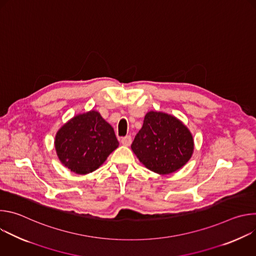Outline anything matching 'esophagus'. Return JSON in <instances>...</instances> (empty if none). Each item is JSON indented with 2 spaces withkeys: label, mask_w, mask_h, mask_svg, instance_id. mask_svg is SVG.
<instances>
[{
  "label": "esophagus",
  "mask_w": 256,
  "mask_h": 256,
  "mask_svg": "<svg viewBox=\"0 0 256 256\" xmlns=\"http://www.w3.org/2000/svg\"><path fill=\"white\" fill-rule=\"evenodd\" d=\"M120 142L124 146H130L132 144V136H126L120 138Z\"/></svg>",
  "instance_id": "34e87169"
}]
</instances>
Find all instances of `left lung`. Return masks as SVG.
I'll return each mask as SVG.
<instances>
[{
	"label": "left lung",
	"instance_id": "1",
	"mask_svg": "<svg viewBox=\"0 0 256 256\" xmlns=\"http://www.w3.org/2000/svg\"><path fill=\"white\" fill-rule=\"evenodd\" d=\"M132 150L148 169L159 174H169L190 159L194 140L188 128L176 118L150 112L134 136Z\"/></svg>",
	"mask_w": 256,
	"mask_h": 256
}]
</instances>
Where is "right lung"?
<instances>
[{"instance_id":"right-lung-1","label":"right lung","mask_w":256,"mask_h":256,"mask_svg":"<svg viewBox=\"0 0 256 256\" xmlns=\"http://www.w3.org/2000/svg\"><path fill=\"white\" fill-rule=\"evenodd\" d=\"M112 126L94 110L68 120L56 136V151L70 171L87 174L96 170L118 147Z\"/></svg>"}]
</instances>
